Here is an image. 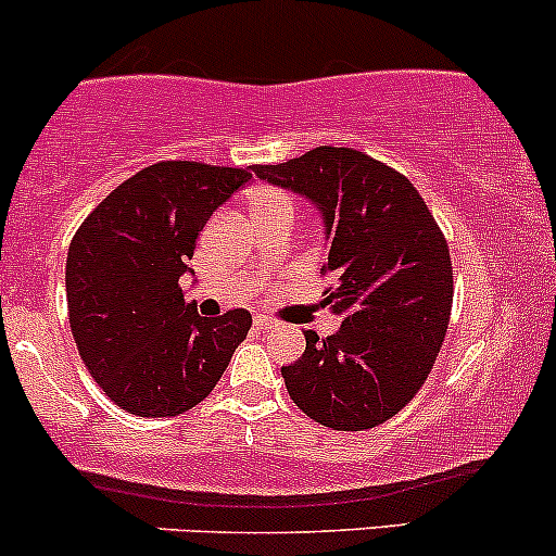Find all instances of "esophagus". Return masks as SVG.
Listing matches in <instances>:
<instances>
[{
    "mask_svg": "<svg viewBox=\"0 0 556 556\" xmlns=\"http://www.w3.org/2000/svg\"><path fill=\"white\" fill-rule=\"evenodd\" d=\"M254 326H256V331H270V328L276 326V324H273V320L267 318V315H256Z\"/></svg>",
    "mask_w": 556,
    "mask_h": 556,
    "instance_id": "1",
    "label": "esophagus"
}]
</instances>
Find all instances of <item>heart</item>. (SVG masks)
Segmentation results:
<instances>
[{"label": "heart", "mask_w": 556, "mask_h": 556, "mask_svg": "<svg viewBox=\"0 0 556 556\" xmlns=\"http://www.w3.org/2000/svg\"><path fill=\"white\" fill-rule=\"evenodd\" d=\"M247 208L249 214L254 217H262V214H273V212H289L294 214V204H291L289 193L278 188H267V185H260V188H252L247 193Z\"/></svg>", "instance_id": "obj_1"}]
</instances>
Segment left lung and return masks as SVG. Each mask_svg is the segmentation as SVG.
<instances>
[{"label":"left lung","instance_id":"8db88e82","mask_svg":"<svg viewBox=\"0 0 556 556\" xmlns=\"http://www.w3.org/2000/svg\"><path fill=\"white\" fill-rule=\"evenodd\" d=\"M252 172L313 201L331 241L324 304L342 326L326 339L304 331V355L280 368L286 390L324 427H379L414 400L443 348L453 302L443 230L408 177L352 148Z\"/></svg>","mask_w":556,"mask_h":556}]
</instances>
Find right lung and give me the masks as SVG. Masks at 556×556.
Segmentation results:
<instances>
[{"label":"right lung","mask_w":556,"mask_h":556,"mask_svg":"<svg viewBox=\"0 0 556 556\" xmlns=\"http://www.w3.org/2000/svg\"><path fill=\"white\" fill-rule=\"evenodd\" d=\"M249 180V169L159 161L105 195L76 230L65 260L71 333L118 408L148 419L185 414L247 339V309L204 318L185 302L180 278L206 219Z\"/></svg>","instance_id":"obj_1"}]
</instances>
